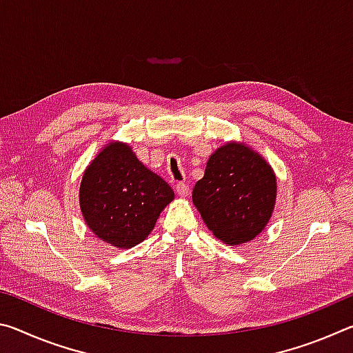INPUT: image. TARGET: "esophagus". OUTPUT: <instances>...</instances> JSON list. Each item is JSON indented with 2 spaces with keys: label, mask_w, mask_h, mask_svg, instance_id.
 <instances>
[{
  "label": "esophagus",
  "mask_w": 353,
  "mask_h": 353,
  "mask_svg": "<svg viewBox=\"0 0 353 353\" xmlns=\"http://www.w3.org/2000/svg\"><path fill=\"white\" fill-rule=\"evenodd\" d=\"M176 193L181 196V198H185L188 194V185L187 183H177L176 185Z\"/></svg>",
  "instance_id": "34e87169"
}]
</instances>
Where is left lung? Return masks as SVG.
Masks as SVG:
<instances>
[{
    "label": "left lung",
    "instance_id": "1",
    "mask_svg": "<svg viewBox=\"0 0 353 353\" xmlns=\"http://www.w3.org/2000/svg\"><path fill=\"white\" fill-rule=\"evenodd\" d=\"M270 163L243 143H227L208 159L193 202L213 235L225 244L248 243L265 229L276 205Z\"/></svg>",
    "mask_w": 353,
    "mask_h": 353
}]
</instances>
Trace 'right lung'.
Segmentation results:
<instances>
[{
  "instance_id": "right-lung-1",
  "label": "right lung",
  "mask_w": 353,
  "mask_h": 353,
  "mask_svg": "<svg viewBox=\"0 0 353 353\" xmlns=\"http://www.w3.org/2000/svg\"><path fill=\"white\" fill-rule=\"evenodd\" d=\"M172 199L170 185L121 141L109 143L94 157L83 171L79 188L87 225L101 240L119 249L145 240Z\"/></svg>"
}]
</instances>
